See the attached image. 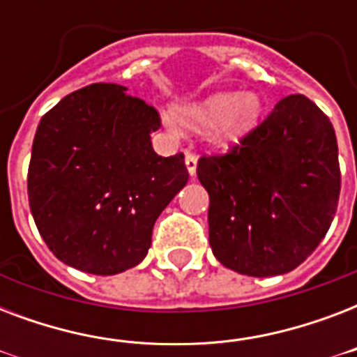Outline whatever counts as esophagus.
<instances>
[{
    "label": "esophagus",
    "instance_id": "obj_1",
    "mask_svg": "<svg viewBox=\"0 0 357 357\" xmlns=\"http://www.w3.org/2000/svg\"><path fill=\"white\" fill-rule=\"evenodd\" d=\"M196 162H198V159H196V155L195 153H187V155H185V165H187V170H189V174H190V178H192V176H195L196 174Z\"/></svg>",
    "mask_w": 357,
    "mask_h": 357
}]
</instances>
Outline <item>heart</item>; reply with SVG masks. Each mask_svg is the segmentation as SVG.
Wrapping results in <instances>:
<instances>
[{
    "instance_id": "heart-1",
    "label": "heart",
    "mask_w": 357,
    "mask_h": 357,
    "mask_svg": "<svg viewBox=\"0 0 357 357\" xmlns=\"http://www.w3.org/2000/svg\"><path fill=\"white\" fill-rule=\"evenodd\" d=\"M261 114V102L255 94L217 92L198 103L176 111L178 122L195 131L215 128L220 144H235L254 129Z\"/></svg>"
}]
</instances>
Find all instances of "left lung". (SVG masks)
Wrapping results in <instances>:
<instances>
[{
	"label": "left lung",
	"mask_w": 357,
	"mask_h": 357,
	"mask_svg": "<svg viewBox=\"0 0 357 357\" xmlns=\"http://www.w3.org/2000/svg\"><path fill=\"white\" fill-rule=\"evenodd\" d=\"M209 192V244L224 266L246 276L285 274L304 263L337 211V139L304 94L282 98L226 153L202 155Z\"/></svg>",
	"instance_id": "8db88e82"
}]
</instances>
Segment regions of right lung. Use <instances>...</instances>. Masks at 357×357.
I'll return each instance as SVG.
<instances>
[{
  "mask_svg": "<svg viewBox=\"0 0 357 357\" xmlns=\"http://www.w3.org/2000/svg\"><path fill=\"white\" fill-rule=\"evenodd\" d=\"M159 128L157 109L114 83L72 92L42 116L27 195L57 259L98 276L144 259L157 217L189 179L183 153L151 148Z\"/></svg>",
  "mask_w": 357,
  "mask_h": 357,
  "instance_id": "right-lung-1",
  "label": "right lung"
}]
</instances>
